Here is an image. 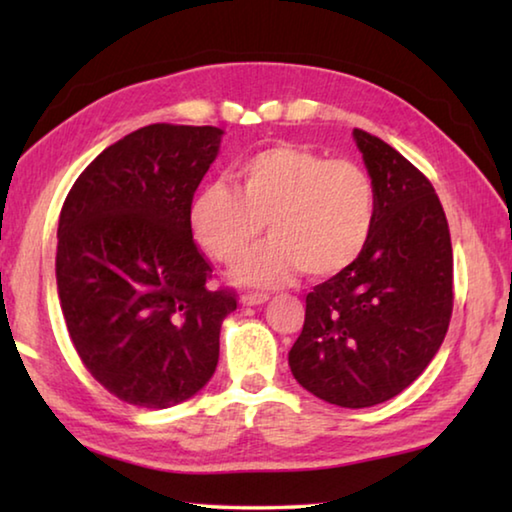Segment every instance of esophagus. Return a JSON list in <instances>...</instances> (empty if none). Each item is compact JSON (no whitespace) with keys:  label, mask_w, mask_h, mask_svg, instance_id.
<instances>
[{"label":"esophagus","mask_w":512,"mask_h":512,"mask_svg":"<svg viewBox=\"0 0 512 512\" xmlns=\"http://www.w3.org/2000/svg\"><path fill=\"white\" fill-rule=\"evenodd\" d=\"M266 300H268L266 293L248 291V293H244V296H241V302H244V305H264Z\"/></svg>","instance_id":"34e87169"}]
</instances>
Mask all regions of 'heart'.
<instances>
[{
  "label": "heart",
  "instance_id": "heart-1",
  "mask_svg": "<svg viewBox=\"0 0 512 512\" xmlns=\"http://www.w3.org/2000/svg\"><path fill=\"white\" fill-rule=\"evenodd\" d=\"M379 198L357 162L277 144L246 155L235 187L214 180L196 192L189 225L198 244L221 264H235L262 235L271 239L237 266L246 284L273 287L296 271L334 277L366 253Z\"/></svg>",
  "mask_w": 512,
  "mask_h": 512
}]
</instances>
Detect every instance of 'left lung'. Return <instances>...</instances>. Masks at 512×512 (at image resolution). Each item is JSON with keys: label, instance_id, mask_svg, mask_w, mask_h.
I'll use <instances>...</instances> for the list:
<instances>
[{"label": "left lung", "instance_id": "left-lung-1", "mask_svg": "<svg viewBox=\"0 0 512 512\" xmlns=\"http://www.w3.org/2000/svg\"><path fill=\"white\" fill-rule=\"evenodd\" d=\"M375 180L372 239L348 271L307 293L305 325L289 352L302 388L363 409L411 386L443 343L454 309V255L429 178L391 144L354 128Z\"/></svg>", "mask_w": 512, "mask_h": 512}]
</instances>
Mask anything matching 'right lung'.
Here are the masks:
<instances>
[{"mask_svg": "<svg viewBox=\"0 0 512 512\" xmlns=\"http://www.w3.org/2000/svg\"><path fill=\"white\" fill-rule=\"evenodd\" d=\"M221 135L178 124L133 131L85 167L60 210L56 282L69 339L121 402H185L219 363L237 291L210 287L189 205Z\"/></svg>", "mask_w": 512, "mask_h": 512, "instance_id": "add662e5", "label": "right lung"}]
</instances>
